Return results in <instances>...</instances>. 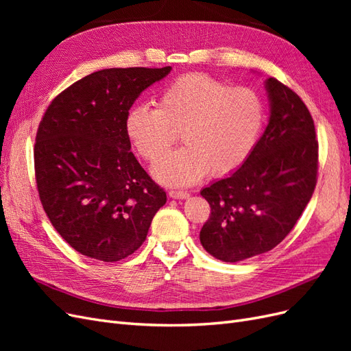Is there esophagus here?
I'll list each match as a JSON object with an SVG mask.
<instances>
[{
  "label": "esophagus",
  "mask_w": 351,
  "mask_h": 351,
  "mask_svg": "<svg viewBox=\"0 0 351 351\" xmlns=\"http://www.w3.org/2000/svg\"><path fill=\"white\" fill-rule=\"evenodd\" d=\"M168 195L173 199H187L190 196L187 192H183V190H169Z\"/></svg>",
  "instance_id": "34e87169"
}]
</instances>
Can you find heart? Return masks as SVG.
Returning <instances> with one entry per match:
<instances>
[{"label": "heart", "instance_id": "obj_1", "mask_svg": "<svg viewBox=\"0 0 351 351\" xmlns=\"http://www.w3.org/2000/svg\"><path fill=\"white\" fill-rule=\"evenodd\" d=\"M265 123L259 95L206 74H186L159 93L156 107L139 104L127 112L125 134L145 161L161 158L180 132L183 147L164 156L152 173L169 186H189L227 176L246 161Z\"/></svg>", "mask_w": 351, "mask_h": 351}]
</instances>
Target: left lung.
I'll use <instances>...</instances> for the list:
<instances>
[{
	"mask_svg": "<svg viewBox=\"0 0 351 351\" xmlns=\"http://www.w3.org/2000/svg\"><path fill=\"white\" fill-rule=\"evenodd\" d=\"M269 121L234 173L202 189L210 217L200 243L222 262H240L280 244L316 186L317 142L312 115L290 88L265 80Z\"/></svg>",
	"mask_w": 351,
	"mask_h": 351,
	"instance_id": "obj_1",
	"label": "left lung"
}]
</instances>
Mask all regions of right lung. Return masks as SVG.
<instances>
[{
	"instance_id": "1",
	"label": "right lung",
	"mask_w": 351,
	"mask_h": 351,
	"mask_svg": "<svg viewBox=\"0 0 351 351\" xmlns=\"http://www.w3.org/2000/svg\"><path fill=\"white\" fill-rule=\"evenodd\" d=\"M171 67L104 69L51 102L35 143L38 192L51 224L84 256L117 262L146 240L167 195L137 162L125 117Z\"/></svg>"
}]
</instances>
